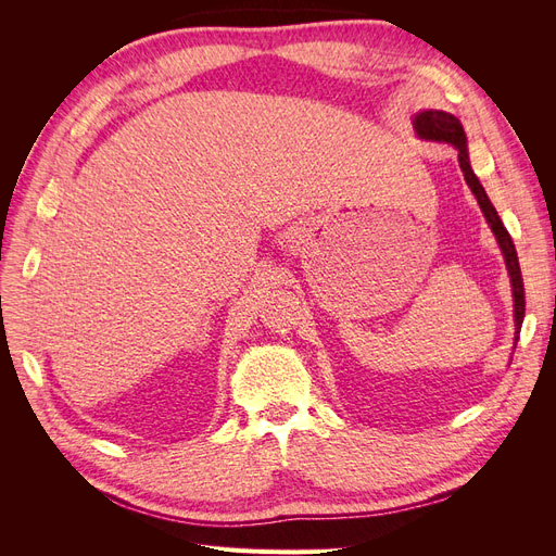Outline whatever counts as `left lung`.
<instances>
[{
    "instance_id": "left-lung-1",
    "label": "left lung",
    "mask_w": 556,
    "mask_h": 556,
    "mask_svg": "<svg viewBox=\"0 0 556 556\" xmlns=\"http://www.w3.org/2000/svg\"><path fill=\"white\" fill-rule=\"evenodd\" d=\"M413 127H415V134L419 139L425 141H439V143H450L457 148V157H459V166H462V174H464V180L470 188V192L476 194L478 199V206L484 215L486 225L492 227L494 237H496V243L503 252V260H506V268H508V276H510V285H513V317H515V345H517V339H519V329H521V323H525V280H521V271H519V260H517V250H515V243L510 239L508 229L503 227L501 217L496 213V208L492 206L490 197H486L482 182L478 180L476 172L470 169V160H468V141H466V134H464V127L462 123L454 117L452 113L447 111H435V109H429V111H419L415 113L413 117Z\"/></svg>"
}]
</instances>
